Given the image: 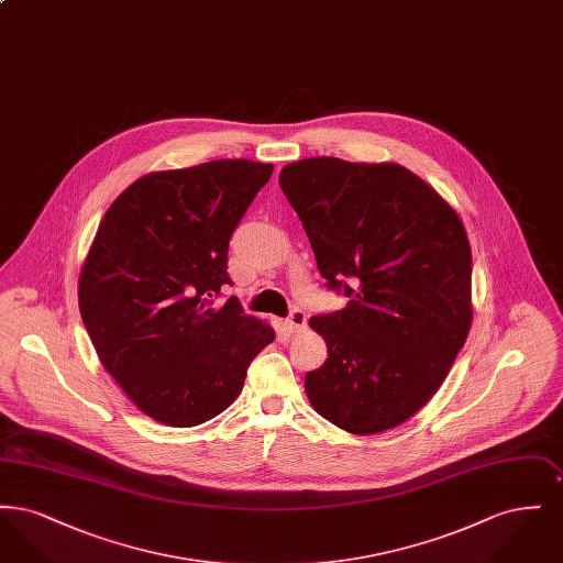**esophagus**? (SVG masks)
<instances>
[{
	"label": "esophagus",
	"mask_w": 563,
	"mask_h": 563,
	"mask_svg": "<svg viewBox=\"0 0 563 563\" xmlns=\"http://www.w3.org/2000/svg\"><path fill=\"white\" fill-rule=\"evenodd\" d=\"M306 327H308V317H306V312H301V310H294V312L289 314V319L285 321V329H287L289 333H301Z\"/></svg>",
	"instance_id": "34e87169"
}]
</instances>
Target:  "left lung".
Here are the masks:
<instances>
[{
  "label": "left lung",
  "instance_id": "8db88e82",
  "mask_svg": "<svg viewBox=\"0 0 563 563\" xmlns=\"http://www.w3.org/2000/svg\"><path fill=\"white\" fill-rule=\"evenodd\" d=\"M278 184L346 308L310 319L329 358L312 407L352 434L395 429L454 365L471 322V244L454 209L401 164L291 162Z\"/></svg>",
  "mask_w": 563,
  "mask_h": 563
}]
</instances>
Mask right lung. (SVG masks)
Segmentation results:
<instances>
[{
	"mask_svg": "<svg viewBox=\"0 0 563 563\" xmlns=\"http://www.w3.org/2000/svg\"><path fill=\"white\" fill-rule=\"evenodd\" d=\"M272 170L239 158L150 173L101 219L80 272L81 321L103 367L161 424L219 416L274 342L236 297L213 306L232 285L230 239Z\"/></svg>",
	"mask_w": 563,
	"mask_h": 563,
	"instance_id": "add662e5",
	"label": "right lung"
}]
</instances>
